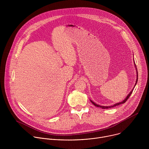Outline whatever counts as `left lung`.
<instances>
[{
    "label": "left lung",
    "instance_id": "left-lung-1",
    "mask_svg": "<svg viewBox=\"0 0 149 149\" xmlns=\"http://www.w3.org/2000/svg\"><path fill=\"white\" fill-rule=\"evenodd\" d=\"M134 65H136L135 63H134ZM135 67H136V65H135ZM136 71H137V79H136V84H135L134 86V87L136 86V84H137V81H138V72H137V68H136ZM134 88H133V90L131 91V92L129 94V95L125 97V98L124 100H123V101H121V102H120L116 103V104H114V105H113L112 106H102V105H100L97 104L96 103H95L94 102H93L92 100H90V101L93 104V105H94L95 106H96V107H100V108H102V109H110V108H112V107H116V106H117V105H119L120 104H124L127 100H128V98H129L130 97V96L131 95V94H132V92H133V90H134Z\"/></svg>",
    "mask_w": 149,
    "mask_h": 149
}]
</instances>
